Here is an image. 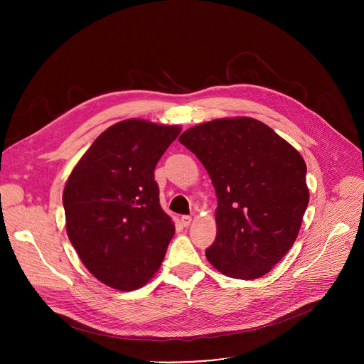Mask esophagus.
Segmentation results:
<instances>
[{"label":"esophagus","mask_w":364,"mask_h":364,"mask_svg":"<svg viewBox=\"0 0 364 364\" xmlns=\"http://www.w3.org/2000/svg\"><path fill=\"white\" fill-rule=\"evenodd\" d=\"M181 223H183V226H190V223H191V218L190 216H181Z\"/></svg>","instance_id":"esophagus-1"}]
</instances>
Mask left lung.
<instances>
[{"instance_id": "8db88e82", "label": "left lung", "mask_w": 364, "mask_h": 364, "mask_svg": "<svg viewBox=\"0 0 364 364\" xmlns=\"http://www.w3.org/2000/svg\"><path fill=\"white\" fill-rule=\"evenodd\" d=\"M178 141L201 161L218 196V233L205 257L232 278L268 274L292 247L308 205L299 152L245 117L196 125Z\"/></svg>"}]
</instances>
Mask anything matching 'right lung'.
<instances>
[{"label":"right lung","mask_w":364,"mask_h":364,"mask_svg":"<svg viewBox=\"0 0 364 364\" xmlns=\"http://www.w3.org/2000/svg\"><path fill=\"white\" fill-rule=\"evenodd\" d=\"M177 125L127 119L102 132L63 191L68 236L87 271L119 291L145 285L163 264L174 223L154 170Z\"/></svg>","instance_id":"1"}]
</instances>
